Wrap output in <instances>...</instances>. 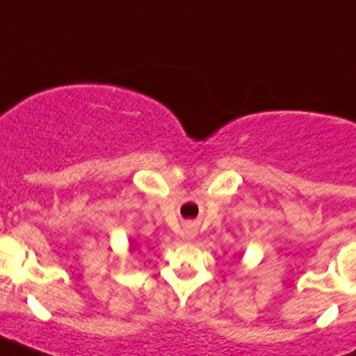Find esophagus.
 I'll list each match as a JSON object with an SVG mask.
<instances>
[{"label":"esophagus","mask_w":356,"mask_h":356,"mask_svg":"<svg viewBox=\"0 0 356 356\" xmlns=\"http://www.w3.org/2000/svg\"><path fill=\"white\" fill-rule=\"evenodd\" d=\"M187 234H188V235H193V232H187Z\"/></svg>","instance_id":"34e87169"}]
</instances>
